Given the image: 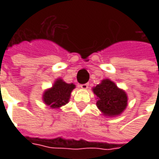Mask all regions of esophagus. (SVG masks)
I'll use <instances>...</instances> for the list:
<instances>
[{
  "mask_svg": "<svg viewBox=\"0 0 159 159\" xmlns=\"http://www.w3.org/2000/svg\"><path fill=\"white\" fill-rule=\"evenodd\" d=\"M80 88L82 89H89V84H87V83L86 84H81L80 85Z\"/></svg>",
  "mask_w": 159,
  "mask_h": 159,
  "instance_id": "34e87169",
  "label": "esophagus"
}]
</instances>
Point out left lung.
<instances>
[{"instance_id": "left-lung-1", "label": "left lung", "mask_w": 159, "mask_h": 159, "mask_svg": "<svg viewBox=\"0 0 159 159\" xmlns=\"http://www.w3.org/2000/svg\"><path fill=\"white\" fill-rule=\"evenodd\" d=\"M97 96L96 106L104 116H119L127 106V95L122 89L110 80H102L100 84L93 88Z\"/></svg>"}]
</instances>
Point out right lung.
Here are the masks:
<instances>
[{
    "instance_id": "add662e5",
    "label": "right lung",
    "mask_w": 159,
    "mask_h": 159,
    "mask_svg": "<svg viewBox=\"0 0 159 159\" xmlns=\"http://www.w3.org/2000/svg\"><path fill=\"white\" fill-rule=\"evenodd\" d=\"M75 89L74 84L64 82L62 79H57L51 89H47L43 94V102L52 109H58L68 103L70 93Z\"/></svg>"
}]
</instances>
